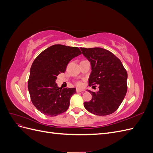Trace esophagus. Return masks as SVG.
<instances>
[{
	"instance_id": "34e87169",
	"label": "esophagus",
	"mask_w": 153,
	"mask_h": 153,
	"mask_svg": "<svg viewBox=\"0 0 153 153\" xmlns=\"http://www.w3.org/2000/svg\"><path fill=\"white\" fill-rule=\"evenodd\" d=\"M82 91H84V90L81 89H78V88H77V89H76V92H82Z\"/></svg>"
}]
</instances>
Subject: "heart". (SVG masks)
Segmentation results:
<instances>
[{"mask_svg":"<svg viewBox=\"0 0 153 153\" xmlns=\"http://www.w3.org/2000/svg\"><path fill=\"white\" fill-rule=\"evenodd\" d=\"M81 84H81L80 82H78V83H77V85H81Z\"/></svg>","mask_w":153,"mask_h":153,"instance_id":"heart-1","label":"heart"}]
</instances>
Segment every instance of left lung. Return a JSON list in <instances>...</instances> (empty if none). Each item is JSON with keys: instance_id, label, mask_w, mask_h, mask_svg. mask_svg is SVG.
<instances>
[{"instance_id": "8db88e82", "label": "left lung", "mask_w": 153, "mask_h": 153, "mask_svg": "<svg viewBox=\"0 0 153 153\" xmlns=\"http://www.w3.org/2000/svg\"><path fill=\"white\" fill-rule=\"evenodd\" d=\"M91 63L89 85H99V91L92 92V99L84 102L89 112L103 116L114 113L119 108L127 92L128 74L121 61L110 51L102 48H80Z\"/></svg>"}]
</instances>
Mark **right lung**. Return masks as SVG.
Wrapping results in <instances>:
<instances>
[{"label": "right lung", "instance_id": "add662e5", "mask_svg": "<svg viewBox=\"0 0 153 153\" xmlns=\"http://www.w3.org/2000/svg\"><path fill=\"white\" fill-rule=\"evenodd\" d=\"M81 53L78 47L54 45L36 58L30 68L28 89L32 103L40 112L56 116L68 109L76 89L59 88L55 80L65 72L69 62Z\"/></svg>", "mask_w": 153, "mask_h": 153}]
</instances>
